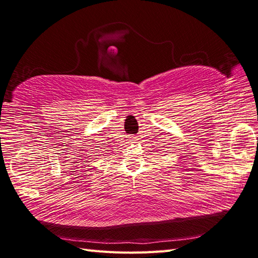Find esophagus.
<instances>
[{
  "label": "esophagus",
  "mask_w": 258,
  "mask_h": 258,
  "mask_svg": "<svg viewBox=\"0 0 258 258\" xmlns=\"http://www.w3.org/2000/svg\"><path fill=\"white\" fill-rule=\"evenodd\" d=\"M130 141H136V137H130Z\"/></svg>",
  "instance_id": "34e87169"
}]
</instances>
